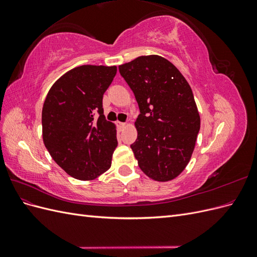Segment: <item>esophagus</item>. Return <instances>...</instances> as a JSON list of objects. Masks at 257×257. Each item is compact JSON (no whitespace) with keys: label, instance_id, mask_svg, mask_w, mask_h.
Masks as SVG:
<instances>
[{"label":"esophagus","instance_id":"34e87169","mask_svg":"<svg viewBox=\"0 0 257 257\" xmlns=\"http://www.w3.org/2000/svg\"><path fill=\"white\" fill-rule=\"evenodd\" d=\"M118 126H119V128L121 130V128L126 126V123H124V122H118Z\"/></svg>","mask_w":257,"mask_h":257}]
</instances>
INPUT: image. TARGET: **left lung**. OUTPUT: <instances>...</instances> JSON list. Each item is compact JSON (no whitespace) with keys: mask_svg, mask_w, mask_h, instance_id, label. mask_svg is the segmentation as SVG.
<instances>
[{"mask_svg":"<svg viewBox=\"0 0 257 257\" xmlns=\"http://www.w3.org/2000/svg\"><path fill=\"white\" fill-rule=\"evenodd\" d=\"M119 72L141 110L131 145L138 166L155 181L173 180L189 164L200 128L190 84L173 63L155 54L122 64Z\"/></svg>","mask_w":257,"mask_h":257,"instance_id":"obj_1","label":"left lung"}]
</instances>
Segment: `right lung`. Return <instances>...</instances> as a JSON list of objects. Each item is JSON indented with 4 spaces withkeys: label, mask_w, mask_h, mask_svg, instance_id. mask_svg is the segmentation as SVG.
Segmentation results:
<instances>
[{
    "label": "right lung",
    "mask_w": 257,
    "mask_h": 257,
    "mask_svg": "<svg viewBox=\"0 0 257 257\" xmlns=\"http://www.w3.org/2000/svg\"><path fill=\"white\" fill-rule=\"evenodd\" d=\"M115 74L116 66L75 67L46 96L44 144L54 162L78 180H93L111 166L118 141L115 125L105 119L103 95Z\"/></svg>",
    "instance_id": "obj_1"
}]
</instances>
